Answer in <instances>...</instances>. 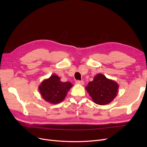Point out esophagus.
I'll return each instance as SVG.
<instances>
[{
	"instance_id": "34e87169",
	"label": "esophagus",
	"mask_w": 147,
	"mask_h": 147,
	"mask_svg": "<svg viewBox=\"0 0 147 147\" xmlns=\"http://www.w3.org/2000/svg\"><path fill=\"white\" fill-rule=\"evenodd\" d=\"M75 83L78 84H82V85H83V84H84V82L83 80H77Z\"/></svg>"
}]
</instances>
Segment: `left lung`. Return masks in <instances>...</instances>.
I'll use <instances>...</instances> for the list:
<instances>
[{"label":"left lung","instance_id":"obj_1","mask_svg":"<svg viewBox=\"0 0 147 147\" xmlns=\"http://www.w3.org/2000/svg\"><path fill=\"white\" fill-rule=\"evenodd\" d=\"M118 84L107 79L102 74H97L94 80L89 82L86 90L92 100L99 105H105L112 102L117 96Z\"/></svg>","mask_w":147,"mask_h":147}]
</instances>
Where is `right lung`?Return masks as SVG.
<instances>
[{
    "label": "right lung",
    "mask_w": 147,
    "mask_h": 147,
    "mask_svg": "<svg viewBox=\"0 0 147 147\" xmlns=\"http://www.w3.org/2000/svg\"><path fill=\"white\" fill-rule=\"evenodd\" d=\"M72 85L69 82H61L58 76L52 75L41 83L38 89L43 99L51 104H57L64 99Z\"/></svg>",
    "instance_id": "1"
}]
</instances>
